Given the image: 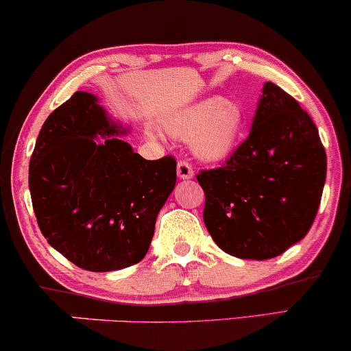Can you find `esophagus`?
I'll return each instance as SVG.
<instances>
[{
  "mask_svg": "<svg viewBox=\"0 0 351 351\" xmlns=\"http://www.w3.org/2000/svg\"><path fill=\"white\" fill-rule=\"evenodd\" d=\"M193 167L186 160H180L177 162V177L182 180H189V179H193Z\"/></svg>",
  "mask_w": 351,
  "mask_h": 351,
  "instance_id": "obj_1",
  "label": "esophagus"
}]
</instances>
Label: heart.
<instances>
[{
	"mask_svg": "<svg viewBox=\"0 0 351 351\" xmlns=\"http://www.w3.org/2000/svg\"><path fill=\"white\" fill-rule=\"evenodd\" d=\"M166 128L176 138H191V150L199 160L222 161L238 145L243 112L232 100L210 97L174 114Z\"/></svg>",
	"mask_w": 351,
	"mask_h": 351,
	"instance_id": "obj_1",
	"label": "heart"
}]
</instances>
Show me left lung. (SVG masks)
<instances>
[{
    "label": "left lung",
    "mask_w": 351,
    "mask_h": 351,
    "mask_svg": "<svg viewBox=\"0 0 351 351\" xmlns=\"http://www.w3.org/2000/svg\"><path fill=\"white\" fill-rule=\"evenodd\" d=\"M196 179L215 244L230 256L267 261L308 233L323 195L326 152L299 102L265 83L246 141L223 166Z\"/></svg>",
    "instance_id": "1"
}]
</instances>
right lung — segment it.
<instances>
[{"instance_id":"1","label":"right lung","mask_w":351,"mask_h":351,"mask_svg":"<svg viewBox=\"0 0 351 351\" xmlns=\"http://www.w3.org/2000/svg\"><path fill=\"white\" fill-rule=\"evenodd\" d=\"M97 97L78 90L36 138L28 186L47 243L75 265L113 271L141 262L156 217L176 186L172 156L145 160L118 137ZM105 136L102 143L95 141Z\"/></svg>"}]
</instances>
